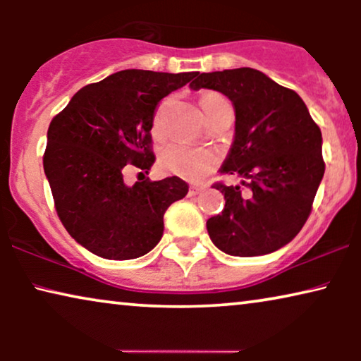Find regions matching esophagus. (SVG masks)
Listing matches in <instances>:
<instances>
[{"instance_id": "1", "label": "esophagus", "mask_w": 361, "mask_h": 361, "mask_svg": "<svg viewBox=\"0 0 361 361\" xmlns=\"http://www.w3.org/2000/svg\"><path fill=\"white\" fill-rule=\"evenodd\" d=\"M200 192H202V187H199V185H192L190 189H189V194H187V195H189V197H195V195H199Z\"/></svg>"}]
</instances>
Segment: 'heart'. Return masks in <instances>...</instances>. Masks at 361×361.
<instances>
[{"mask_svg":"<svg viewBox=\"0 0 361 361\" xmlns=\"http://www.w3.org/2000/svg\"><path fill=\"white\" fill-rule=\"evenodd\" d=\"M202 110L209 118L220 105L228 103L224 95L219 92L207 90L199 98ZM220 157L215 151L204 149V147H192L180 145V142H171L161 152L159 164L166 172L172 176L182 177L190 182H199L214 172L219 166Z\"/></svg>","mask_w":361,"mask_h":361,"instance_id":"1","label":"heart"}]
</instances>
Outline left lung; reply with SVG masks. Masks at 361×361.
<instances>
[{"label":"left lung","mask_w":361,"mask_h":361,"mask_svg":"<svg viewBox=\"0 0 361 361\" xmlns=\"http://www.w3.org/2000/svg\"><path fill=\"white\" fill-rule=\"evenodd\" d=\"M192 90L221 92L235 108V141L215 182L225 209L207 220L216 248L231 256L268 255L299 233L324 177L322 133L298 93L250 67L195 73Z\"/></svg>","instance_id":"8db88e82"}]
</instances>
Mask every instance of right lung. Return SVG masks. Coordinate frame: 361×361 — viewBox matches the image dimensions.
Instances as JSON below:
<instances>
[{
    "label": "right lung",
    "instance_id": "obj_1",
    "mask_svg": "<svg viewBox=\"0 0 361 361\" xmlns=\"http://www.w3.org/2000/svg\"><path fill=\"white\" fill-rule=\"evenodd\" d=\"M195 73L116 72L80 88L52 118L42 162L54 207L68 235L97 256L146 255L159 243L167 207L189 192L176 176L135 185L123 176L131 166L151 169L156 108Z\"/></svg>",
    "mask_w": 361,
    "mask_h": 361
}]
</instances>
